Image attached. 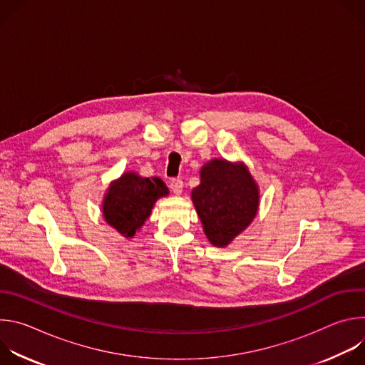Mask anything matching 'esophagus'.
I'll list each match as a JSON object with an SVG mask.
<instances>
[{
  "label": "esophagus",
  "mask_w": 365,
  "mask_h": 365,
  "mask_svg": "<svg viewBox=\"0 0 365 365\" xmlns=\"http://www.w3.org/2000/svg\"><path fill=\"white\" fill-rule=\"evenodd\" d=\"M169 187L173 190V193L180 195L182 190H183V180L179 179V178H173V179H170V182H169Z\"/></svg>",
  "instance_id": "obj_1"
}]
</instances>
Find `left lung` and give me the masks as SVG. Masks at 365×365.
<instances>
[{
  "instance_id": "8db88e82",
  "label": "left lung",
  "mask_w": 365,
  "mask_h": 365,
  "mask_svg": "<svg viewBox=\"0 0 365 365\" xmlns=\"http://www.w3.org/2000/svg\"><path fill=\"white\" fill-rule=\"evenodd\" d=\"M258 186L244 163L214 159L200 169L192 200L211 244L227 247L255 218Z\"/></svg>"
}]
</instances>
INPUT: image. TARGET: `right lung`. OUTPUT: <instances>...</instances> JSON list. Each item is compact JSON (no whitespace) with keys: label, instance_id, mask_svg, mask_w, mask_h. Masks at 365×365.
Listing matches in <instances>:
<instances>
[{"label":"right lung","instance_id":"right-lung-1","mask_svg":"<svg viewBox=\"0 0 365 365\" xmlns=\"http://www.w3.org/2000/svg\"><path fill=\"white\" fill-rule=\"evenodd\" d=\"M166 195L169 189L162 179L127 172L110 185L102 202L103 218L123 237L133 238L150 217L155 200Z\"/></svg>","mask_w":365,"mask_h":365}]
</instances>
